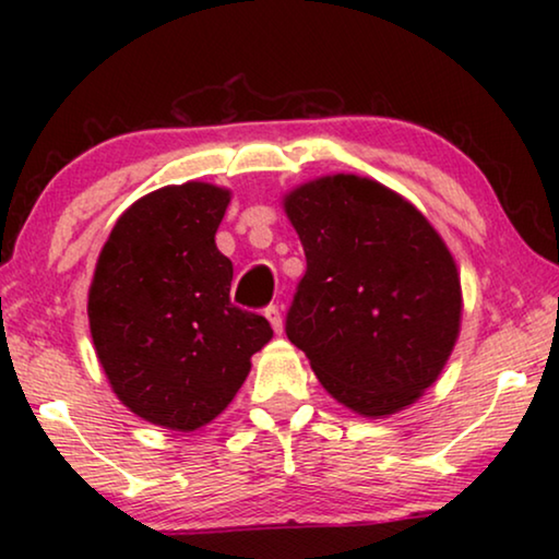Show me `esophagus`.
I'll list each match as a JSON object with an SVG mask.
<instances>
[{
    "instance_id": "1",
    "label": "esophagus",
    "mask_w": 559,
    "mask_h": 559,
    "mask_svg": "<svg viewBox=\"0 0 559 559\" xmlns=\"http://www.w3.org/2000/svg\"><path fill=\"white\" fill-rule=\"evenodd\" d=\"M266 318H269L271 328L276 330V333H281V330H283V318H281V308L276 306V302H271V306L266 308Z\"/></svg>"
}]
</instances>
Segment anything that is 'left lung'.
<instances>
[{
  "instance_id": "8db88e82",
  "label": "left lung",
  "mask_w": 559,
  "mask_h": 559,
  "mask_svg": "<svg viewBox=\"0 0 559 559\" xmlns=\"http://www.w3.org/2000/svg\"><path fill=\"white\" fill-rule=\"evenodd\" d=\"M306 276L286 335L349 409L384 416L419 400L456 343L461 283L447 243L372 179L323 177L286 197Z\"/></svg>"
}]
</instances>
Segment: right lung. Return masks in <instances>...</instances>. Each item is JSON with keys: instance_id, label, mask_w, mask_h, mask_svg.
Listing matches in <instances>:
<instances>
[{"instance_id": "right-lung-1", "label": "right lung", "mask_w": 559, "mask_h": 559, "mask_svg": "<svg viewBox=\"0 0 559 559\" xmlns=\"http://www.w3.org/2000/svg\"><path fill=\"white\" fill-rule=\"evenodd\" d=\"M229 192L163 187L120 216L88 293L91 335L120 402L167 429L194 431L239 392L269 320L231 302L234 266L214 234Z\"/></svg>"}]
</instances>
